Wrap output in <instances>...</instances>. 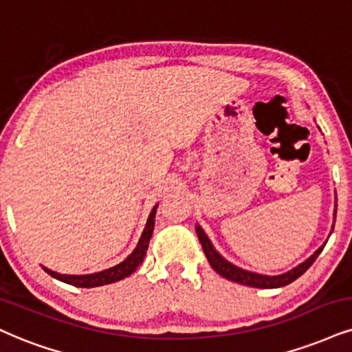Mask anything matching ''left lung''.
I'll use <instances>...</instances> for the list:
<instances>
[{
  "label": "left lung",
  "mask_w": 352,
  "mask_h": 352,
  "mask_svg": "<svg viewBox=\"0 0 352 352\" xmlns=\"http://www.w3.org/2000/svg\"><path fill=\"white\" fill-rule=\"evenodd\" d=\"M336 209H338V204H335V217H336ZM333 228H335V225H333ZM196 233L199 236V241H201V245H202L204 253H206V256H207V261H209L212 269H214L217 274H220L222 277H225V279H228L232 282H236V284H243V285H248V287H256V289L284 287V285H287V284H290V282L298 279V277H300L303 272H305L307 269H309L311 264L315 263V259L318 258V254L322 253L324 245H327V241H328V240L324 241L323 245L310 256V258H307L305 261L300 263L294 269H290V271L284 272V274L266 276V274H259V272L246 271V269L238 267L233 263L227 261V259H225L223 256L214 248V245H212L209 236L206 235V232H204L201 225H197V223H196ZM329 235H331V233H329Z\"/></svg>",
  "instance_id": "1"
}]
</instances>
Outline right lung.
Wrapping results in <instances>:
<instances>
[{
    "label": "right lung",
    "mask_w": 352,
    "mask_h": 352,
    "mask_svg": "<svg viewBox=\"0 0 352 352\" xmlns=\"http://www.w3.org/2000/svg\"><path fill=\"white\" fill-rule=\"evenodd\" d=\"M156 209H158V204H156V206L150 212L148 220H146V225H145V228H143V233H142L140 240H138V243H137L135 250H133L122 263L116 264V266H112L109 269H104V271L94 272V274H81V276L60 274V272L52 271V269L45 267V266H42L43 271H45L47 274H50L52 277H55V279L62 280V282H65V284L75 285V287H99V285L112 284V282L125 279V277H129L138 266H140L143 258H145L146 250H148L151 233H153V228H155Z\"/></svg>",
    "instance_id": "1"
}]
</instances>
